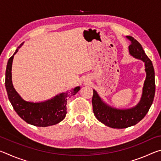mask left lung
<instances>
[{
	"label": "left lung",
	"instance_id": "left-lung-1",
	"mask_svg": "<svg viewBox=\"0 0 161 161\" xmlns=\"http://www.w3.org/2000/svg\"><path fill=\"white\" fill-rule=\"evenodd\" d=\"M126 37L131 42L129 46V54L145 63L146 78L139 103L136 107L128 109H119L110 107L103 102L94 89L93 90L92 103L95 117L102 124L113 129H125L141 121L151 107L156 91L155 72L151 60L137 40L131 36Z\"/></svg>",
	"mask_w": 161,
	"mask_h": 161
}]
</instances>
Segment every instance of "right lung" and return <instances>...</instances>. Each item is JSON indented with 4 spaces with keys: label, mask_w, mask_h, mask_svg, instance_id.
Segmentation results:
<instances>
[{
    "label": "right lung",
    "mask_w": 161,
    "mask_h": 161,
    "mask_svg": "<svg viewBox=\"0 0 161 161\" xmlns=\"http://www.w3.org/2000/svg\"><path fill=\"white\" fill-rule=\"evenodd\" d=\"M23 42L18 47L14 54L8 61L5 71V89L10 102L14 110L20 118L27 123L35 126L46 127L59 123L67 114V99L80 91V87L77 86L70 92L56 95L51 99L42 102H27L18 94L12 83V64L15 54Z\"/></svg>",
    "instance_id": "right-lung-1"
}]
</instances>
